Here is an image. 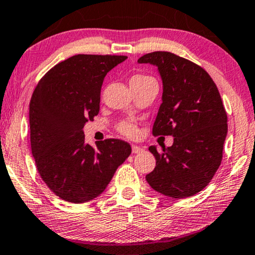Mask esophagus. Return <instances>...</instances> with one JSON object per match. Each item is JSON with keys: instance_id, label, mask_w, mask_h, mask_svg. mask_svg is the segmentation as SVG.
<instances>
[{"instance_id": "34e87169", "label": "esophagus", "mask_w": 255, "mask_h": 255, "mask_svg": "<svg viewBox=\"0 0 255 255\" xmlns=\"http://www.w3.org/2000/svg\"><path fill=\"white\" fill-rule=\"evenodd\" d=\"M143 147L142 146H138V145H131V152L132 153H140L143 152Z\"/></svg>"}]
</instances>
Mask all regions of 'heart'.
<instances>
[{
    "mask_svg": "<svg viewBox=\"0 0 255 255\" xmlns=\"http://www.w3.org/2000/svg\"><path fill=\"white\" fill-rule=\"evenodd\" d=\"M145 80H153V79L148 76L135 75V76L131 77L130 84L145 82ZM117 128H118V130L121 132V134L125 135V136H128V137H134L136 135V132H137L136 126L132 123H130V121H121Z\"/></svg>",
    "mask_w": 255,
    "mask_h": 255,
    "instance_id": "obj_1",
    "label": "heart"
}]
</instances>
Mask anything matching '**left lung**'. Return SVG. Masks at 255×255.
Wrapping results in <instances>:
<instances>
[{"label": "left lung", "instance_id": "1", "mask_svg": "<svg viewBox=\"0 0 255 255\" xmlns=\"http://www.w3.org/2000/svg\"><path fill=\"white\" fill-rule=\"evenodd\" d=\"M138 62L154 64L162 78L153 135L175 137L170 147L149 146L156 164L146 180L165 196H192L207 187L222 160L228 125L219 91L203 68L171 52L144 54Z\"/></svg>", "mask_w": 255, "mask_h": 255}]
</instances>
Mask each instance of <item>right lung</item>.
<instances>
[{
    "label": "right lung",
    "mask_w": 255,
    "mask_h": 255,
    "mask_svg": "<svg viewBox=\"0 0 255 255\" xmlns=\"http://www.w3.org/2000/svg\"><path fill=\"white\" fill-rule=\"evenodd\" d=\"M126 55L77 54L48 70L29 103L30 146L40 178L56 196L84 203L99 196L131 147L109 138L85 144L83 128L99 115L106 75Z\"/></svg>",
    "instance_id": "add662e5"
}]
</instances>
